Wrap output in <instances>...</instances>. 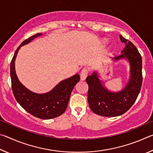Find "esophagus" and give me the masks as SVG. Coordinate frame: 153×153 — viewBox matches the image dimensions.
Returning a JSON list of instances; mask_svg holds the SVG:
<instances>
[{
  "mask_svg": "<svg viewBox=\"0 0 153 153\" xmlns=\"http://www.w3.org/2000/svg\"><path fill=\"white\" fill-rule=\"evenodd\" d=\"M87 75H88L87 69L85 68L83 69L82 72H81V74H80V79H81V80H85L87 77Z\"/></svg>",
  "mask_w": 153,
  "mask_h": 153,
  "instance_id": "obj_1",
  "label": "esophagus"
}]
</instances>
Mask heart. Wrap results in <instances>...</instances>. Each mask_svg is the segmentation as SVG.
Segmentation results:
<instances>
[{
  "instance_id": "b5f03b06",
  "label": "heart",
  "mask_w": 153,
  "mask_h": 153,
  "mask_svg": "<svg viewBox=\"0 0 153 153\" xmlns=\"http://www.w3.org/2000/svg\"><path fill=\"white\" fill-rule=\"evenodd\" d=\"M105 42H106V41H105Z\"/></svg>"
}]
</instances>
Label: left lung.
Instances as JSON below:
<instances>
[{
    "label": "left lung",
    "instance_id": "obj_1",
    "mask_svg": "<svg viewBox=\"0 0 153 153\" xmlns=\"http://www.w3.org/2000/svg\"><path fill=\"white\" fill-rule=\"evenodd\" d=\"M125 47L121 55L112 59L113 63L126 60L129 64L128 82L122 89L112 91L105 86L98 70H94L87 77L88 85V102L90 109L97 115L104 117H117L128 111L134 105L140 92L142 74V56L138 49L130 41L120 36Z\"/></svg>",
    "mask_w": 153,
    "mask_h": 153
}]
</instances>
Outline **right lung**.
<instances>
[{
    "mask_svg": "<svg viewBox=\"0 0 153 153\" xmlns=\"http://www.w3.org/2000/svg\"><path fill=\"white\" fill-rule=\"evenodd\" d=\"M42 33H38L24 40L15 51L11 62V79L13 95L18 103L24 109L38 118L50 120L61 115L65 111L71 93L79 81V74L62 80L48 92L36 93L27 89L18 79L15 62L21 47L32 42Z\"/></svg>",
    "mask_w": 153,
    "mask_h": 153,
    "instance_id": "right-lung-1",
    "label": "right lung"
}]
</instances>
